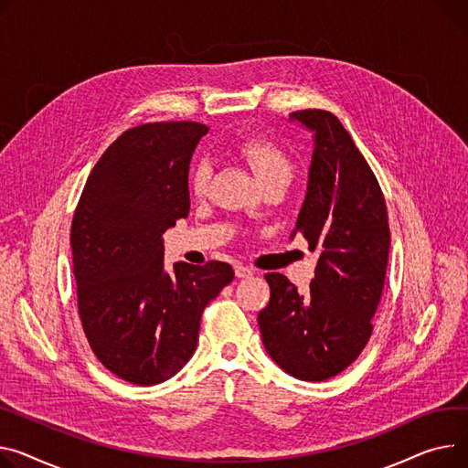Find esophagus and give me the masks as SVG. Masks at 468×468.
<instances>
[{
  "instance_id": "esophagus-1",
  "label": "esophagus",
  "mask_w": 468,
  "mask_h": 468,
  "mask_svg": "<svg viewBox=\"0 0 468 468\" xmlns=\"http://www.w3.org/2000/svg\"><path fill=\"white\" fill-rule=\"evenodd\" d=\"M252 274H254L252 269H248L244 265H235V276L237 278H248V276H252Z\"/></svg>"
}]
</instances>
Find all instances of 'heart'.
Segmentation results:
<instances>
[{
	"label": "heart",
	"mask_w": 468,
	"mask_h": 468,
	"mask_svg": "<svg viewBox=\"0 0 468 468\" xmlns=\"http://www.w3.org/2000/svg\"><path fill=\"white\" fill-rule=\"evenodd\" d=\"M240 150L248 164L254 169L260 182H267L272 178H292V160L276 143L267 139H250L242 143ZM210 176V164L207 160H197L190 173V188L196 196H203L207 192Z\"/></svg>",
	"instance_id": "obj_1"
}]
</instances>
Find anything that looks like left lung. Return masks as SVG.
Instances as JSON below:
<instances>
[{
	"label": "left lung",
	"instance_id": "obj_1",
	"mask_svg": "<svg viewBox=\"0 0 468 468\" xmlns=\"http://www.w3.org/2000/svg\"><path fill=\"white\" fill-rule=\"evenodd\" d=\"M314 135L306 197L292 233L320 254L310 292L265 274L269 304L258 314L265 350L288 375L322 382L350 367L372 335L380 304L389 224L380 184L340 120L320 109L292 112Z\"/></svg>",
	"mask_w": 468,
	"mask_h": 468
}]
</instances>
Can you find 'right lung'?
<instances>
[{
    "label": "right lung",
    "instance_id": "obj_1",
    "mask_svg": "<svg viewBox=\"0 0 468 468\" xmlns=\"http://www.w3.org/2000/svg\"><path fill=\"white\" fill-rule=\"evenodd\" d=\"M199 122L123 132L91 169L71 224L77 304L91 352L118 378L154 386L196 352L205 306L231 280L224 261L164 267L162 235L190 212Z\"/></svg>",
    "mask_w": 468,
    "mask_h": 468
}]
</instances>
